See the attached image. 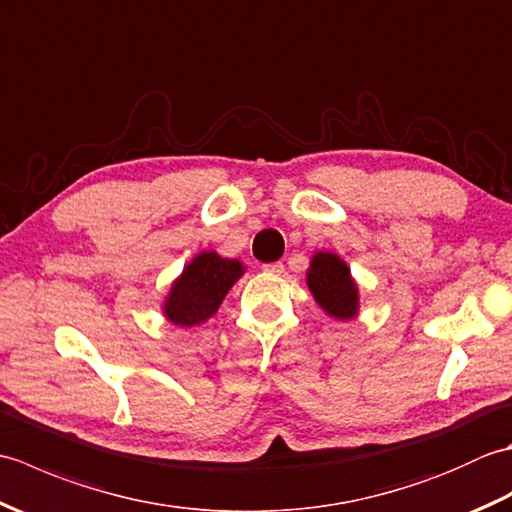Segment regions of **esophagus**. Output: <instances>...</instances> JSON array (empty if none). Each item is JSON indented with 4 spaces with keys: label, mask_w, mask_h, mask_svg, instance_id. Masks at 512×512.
Wrapping results in <instances>:
<instances>
[{
    "label": "esophagus",
    "mask_w": 512,
    "mask_h": 512,
    "mask_svg": "<svg viewBox=\"0 0 512 512\" xmlns=\"http://www.w3.org/2000/svg\"><path fill=\"white\" fill-rule=\"evenodd\" d=\"M266 273H270V275H279V273H284V264L281 262H273V264H264L262 266Z\"/></svg>",
    "instance_id": "obj_1"
}]
</instances>
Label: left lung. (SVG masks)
I'll return each instance as SVG.
<instances>
[{
    "label": "left lung",
    "instance_id": "left-lung-1",
    "mask_svg": "<svg viewBox=\"0 0 512 512\" xmlns=\"http://www.w3.org/2000/svg\"><path fill=\"white\" fill-rule=\"evenodd\" d=\"M308 288L330 317L350 319L358 310V290L350 270L332 253L314 255L308 270Z\"/></svg>",
    "mask_w": 512,
    "mask_h": 512
}]
</instances>
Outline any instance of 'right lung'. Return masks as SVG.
I'll return each mask as SVG.
<instances>
[{
  "label": "right lung",
  "mask_w": 512,
  "mask_h": 512,
  "mask_svg": "<svg viewBox=\"0 0 512 512\" xmlns=\"http://www.w3.org/2000/svg\"><path fill=\"white\" fill-rule=\"evenodd\" d=\"M242 264L215 253H200L184 268L165 303L167 319L176 325H198L220 308L226 292L242 277Z\"/></svg>",
  "instance_id": "add662e5"
}]
</instances>
